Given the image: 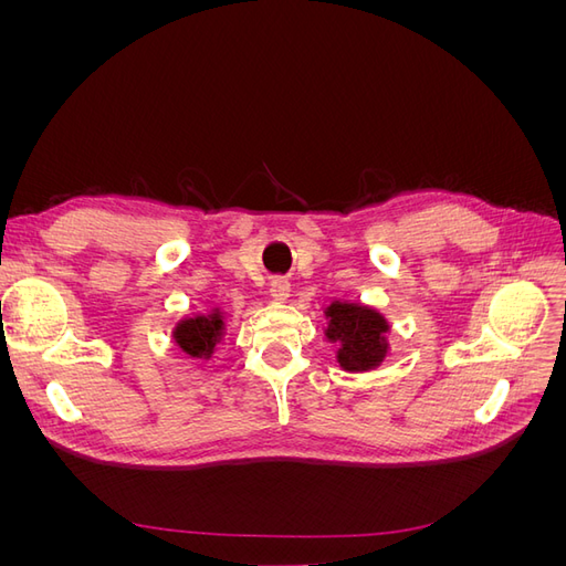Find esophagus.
Instances as JSON below:
<instances>
[{
	"label": "esophagus",
	"instance_id": "1",
	"mask_svg": "<svg viewBox=\"0 0 566 566\" xmlns=\"http://www.w3.org/2000/svg\"><path fill=\"white\" fill-rule=\"evenodd\" d=\"M269 293H271V297L276 300V302H285L290 297V283L285 279H276V281L271 283Z\"/></svg>",
	"mask_w": 566,
	"mask_h": 566
}]
</instances>
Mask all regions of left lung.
<instances>
[{"instance_id": "obj_1", "label": "left lung", "mask_w": 566, "mask_h": 566, "mask_svg": "<svg viewBox=\"0 0 566 566\" xmlns=\"http://www.w3.org/2000/svg\"><path fill=\"white\" fill-rule=\"evenodd\" d=\"M325 337L337 342V364L342 370H373L385 361L389 323L382 314L364 304L333 302L325 306Z\"/></svg>"}]
</instances>
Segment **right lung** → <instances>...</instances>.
I'll list each match as a JSON object with an SVG mask.
<instances>
[{"label":"right lung","instance_id":"1","mask_svg":"<svg viewBox=\"0 0 566 566\" xmlns=\"http://www.w3.org/2000/svg\"><path fill=\"white\" fill-rule=\"evenodd\" d=\"M224 314L212 310L210 314L179 321L172 337L177 347L191 358H210L219 347L221 337H224Z\"/></svg>","mask_w":566,"mask_h":566}]
</instances>
